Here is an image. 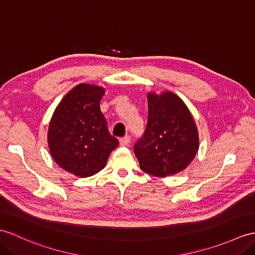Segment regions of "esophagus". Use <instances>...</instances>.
<instances>
[{"label":"esophagus","instance_id":"obj_1","mask_svg":"<svg viewBox=\"0 0 255 255\" xmlns=\"http://www.w3.org/2000/svg\"><path fill=\"white\" fill-rule=\"evenodd\" d=\"M119 143H121L122 147H128L129 143H130V137H124L119 140Z\"/></svg>","mask_w":255,"mask_h":255}]
</instances>
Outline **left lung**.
<instances>
[{
  "label": "left lung",
  "mask_w": 255,
  "mask_h": 255,
  "mask_svg": "<svg viewBox=\"0 0 255 255\" xmlns=\"http://www.w3.org/2000/svg\"><path fill=\"white\" fill-rule=\"evenodd\" d=\"M149 113L143 137L134 144L140 169L166 177L185 170L199 148L196 124L180 97L170 91L149 92Z\"/></svg>",
  "instance_id": "8db88e82"
}]
</instances>
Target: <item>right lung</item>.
Instances as JSON below:
<instances>
[{
    "instance_id": "1",
    "label": "right lung",
    "mask_w": 255,
    "mask_h": 255,
    "mask_svg": "<svg viewBox=\"0 0 255 255\" xmlns=\"http://www.w3.org/2000/svg\"><path fill=\"white\" fill-rule=\"evenodd\" d=\"M105 89L81 83L64 95L48 128V147L56 163L78 177H89L104 169L119 144L108 132L100 103Z\"/></svg>"
}]
</instances>
